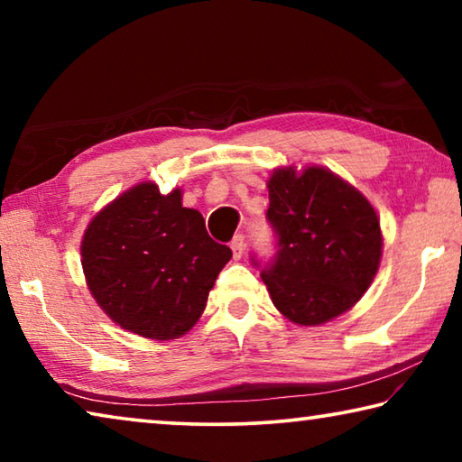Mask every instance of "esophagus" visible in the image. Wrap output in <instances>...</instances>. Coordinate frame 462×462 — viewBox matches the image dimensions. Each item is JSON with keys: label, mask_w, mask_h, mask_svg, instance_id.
Segmentation results:
<instances>
[{"label": "esophagus", "mask_w": 462, "mask_h": 462, "mask_svg": "<svg viewBox=\"0 0 462 462\" xmlns=\"http://www.w3.org/2000/svg\"><path fill=\"white\" fill-rule=\"evenodd\" d=\"M245 245H246V242H245V234H236V236L232 238L230 248H232V256H234V259H236V261L240 259L242 253H245Z\"/></svg>", "instance_id": "esophagus-1"}]
</instances>
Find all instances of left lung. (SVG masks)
Returning a JSON list of instances; mask_svg holds the SVG:
<instances>
[{"instance_id": "1", "label": "left lung", "mask_w": 462, "mask_h": 462, "mask_svg": "<svg viewBox=\"0 0 462 462\" xmlns=\"http://www.w3.org/2000/svg\"><path fill=\"white\" fill-rule=\"evenodd\" d=\"M267 220L275 254L261 269L275 308L301 326L340 316L369 289L381 261V226L369 201L330 171L297 175L277 169L269 179Z\"/></svg>"}]
</instances>
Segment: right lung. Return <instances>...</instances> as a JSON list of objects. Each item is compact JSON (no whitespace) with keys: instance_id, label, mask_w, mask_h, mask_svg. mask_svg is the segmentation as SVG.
I'll return each instance as SVG.
<instances>
[{"instance_id":"obj_1","label":"right lung","mask_w":462,"mask_h":462,"mask_svg":"<svg viewBox=\"0 0 462 462\" xmlns=\"http://www.w3.org/2000/svg\"><path fill=\"white\" fill-rule=\"evenodd\" d=\"M232 250L206 230L181 191L132 187L93 217L81 245L88 285L124 330L171 340L198 322Z\"/></svg>"}]
</instances>
